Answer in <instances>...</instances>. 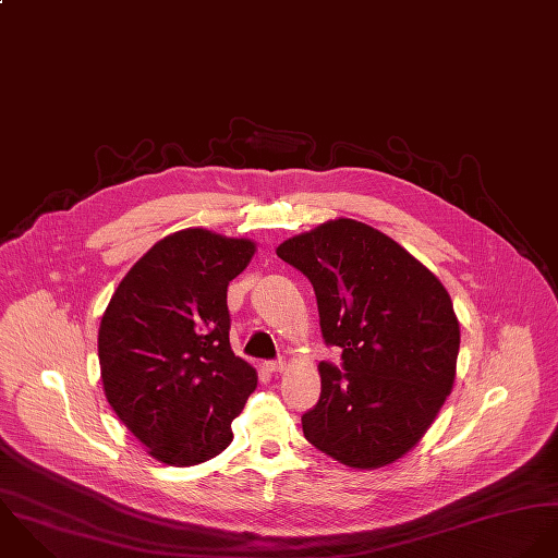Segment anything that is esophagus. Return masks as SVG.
Wrapping results in <instances>:
<instances>
[{
    "label": "esophagus",
    "mask_w": 558,
    "mask_h": 558,
    "mask_svg": "<svg viewBox=\"0 0 558 558\" xmlns=\"http://www.w3.org/2000/svg\"><path fill=\"white\" fill-rule=\"evenodd\" d=\"M287 366H289V364H287L284 360H274V362H267V364H265V368H267L269 373H276V375H278V373H284Z\"/></svg>",
    "instance_id": "esophagus-1"
}]
</instances>
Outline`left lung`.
I'll return each mask as SVG.
<instances>
[{
  "instance_id": "left-lung-1",
  "label": "left lung",
  "mask_w": 558,
  "mask_h": 558,
  "mask_svg": "<svg viewBox=\"0 0 558 558\" xmlns=\"http://www.w3.org/2000/svg\"><path fill=\"white\" fill-rule=\"evenodd\" d=\"M276 254L311 280L324 338L342 349V371L319 364L306 440L349 468L395 463L454 384L459 322L445 284L395 239L349 218L295 234Z\"/></svg>"
}]
</instances>
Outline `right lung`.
<instances>
[{
    "label": "right lung",
    "mask_w": 558,
    "mask_h": 558,
    "mask_svg": "<svg viewBox=\"0 0 558 558\" xmlns=\"http://www.w3.org/2000/svg\"><path fill=\"white\" fill-rule=\"evenodd\" d=\"M254 252L252 239L207 228L172 232L126 271L101 317L106 399L161 463L220 454L256 388V371L230 349L226 306L228 282Z\"/></svg>",
    "instance_id": "right-lung-1"
}]
</instances>
